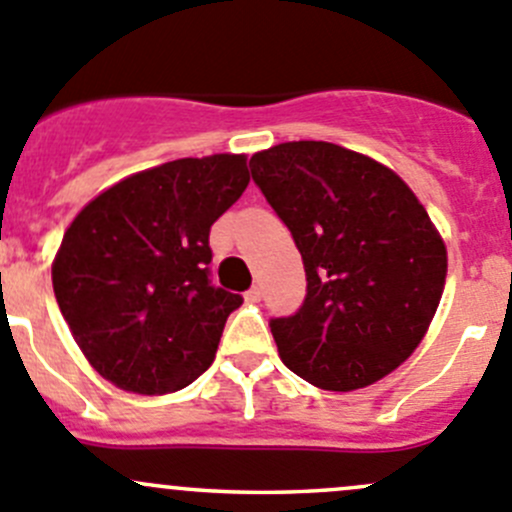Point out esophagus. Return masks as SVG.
<instances>
[{"mask_svg":"<svg viewBox=\"0 0 512 512\" xmlns=\"http://www.w3.org/2000/svg\"><path fill=\"white\" fill-rule=\"evenodd\" d=\"M245 300L247 302H260L262 300V287H250V290L245 292Z\"/></svg>","mask_w":512,"mask_h":512,"instance_id":"1","label":"esophagus"}]
</instances>
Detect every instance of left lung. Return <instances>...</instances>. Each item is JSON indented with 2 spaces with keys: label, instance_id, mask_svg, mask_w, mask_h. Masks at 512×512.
Instances as JSON below:
<instances>
[{
  "label": "left lung",
  "instance_id": "left-lung-1",
  "mask_svg": "<svg viewBox=\"0 0 512 512\" xmlns=\"http://www.w3.org/2000/svg\"><path fill=\"white\" fill-rule=\"evenodd\" d=\"M250 170L307 275L300 310L270 322L282 362L332 393L390 375L423 342L448 275L423 202L390 167L332 142H282Z\"/></svg>",
  "mask_w": 512,
  "mask_h": 512
}]
</instances>
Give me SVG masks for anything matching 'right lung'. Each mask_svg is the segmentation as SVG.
<instances>
[{"label":"right lung","instance_id":"1","mask_svg":"<svg viewBox=\"0 0 512 512\" xmlns=\"http://www.w3.org/2000/svg\"><path fill=\"white\" fill-rule=\"evenodd\" d=\"M247 182V155L185 157L114 182L77 212L52 285L74 342L104 380L167 395L212 365L242 297L210 285V227Z\"/></svg>","mask_w":512,"mask_h":512}]
</instances>
